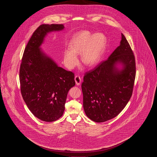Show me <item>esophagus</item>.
<instances>
[{"label":"esophagus","mask_w":157,"mask_h":157,"mask_svg":"<svg viewBox=\"0 0 157 157\" xmlns=\"http://www.w3.org/2000/svg\"><path fill=\"white\" fill-rule=\"evenodd\" d=\"M75 81L76 85H79L81 83V79L79 76H78V75L75 76Z\"/></svg>","instance_id":"obj_1"}]
</instances>
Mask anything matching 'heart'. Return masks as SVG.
Masks as SVG:
<instances>
[{
    "label": "heart",
    "mask_w": 157,
    "mask_h": 157,
    "mask_svg": "<svg viewBox=\"0 0 157 157\" xmlns=\"http://www.w3.org/2000/svg\"><path fill=\"white\" fill-rule=\"evenodd\" d=\"M107 39L104 33H92L88 30L78 32L69 42V49L63 52V62L70 69H74L78 64L77 55L81 54L82 62L88 66L95 65L104 52Z\"/></svg>",
    "instance_id": "heart-1"
}]
</instances>
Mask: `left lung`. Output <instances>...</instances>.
<instances>
[{
  "mask_svg": "<svg viewBox=\"0 0 157 157\" xmlns=\"http://www.w3.org/2000/svg\"><path fill=\"white\" fill-rule=\"evenodd\" d=\"M108 59L88 72L82 83L83 106L86 116L103 122L117 117L132 96L135 60L125 36Z\"/></svg>",
  "mask_w": 157,
  "mask_h": 157,
  "instance_id": "left-lung-1",
  "label": "left lung"
}]
</instances>
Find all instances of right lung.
I'll return each mask as SVG.
<instances>
[{"instance_id": "obj_1", "label": "right lung", "mask_w": 157, "mask_h": 157, "mask_svg": "<svg viewBox=\"0 0 157 157\" xmlns=\"http://www.w3.org/2000/svg\"><path fill=\"white\" fill-rule=\"evenodd\" d=\"M64 28L58 24L39 26L26 46L20 67L23 99L33 115L45 122L62 116L67 93L75 85L74 74L59 67L41 48L48 33Z\"/></svg>"}]
</instances>
